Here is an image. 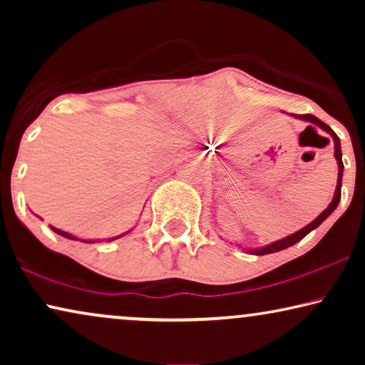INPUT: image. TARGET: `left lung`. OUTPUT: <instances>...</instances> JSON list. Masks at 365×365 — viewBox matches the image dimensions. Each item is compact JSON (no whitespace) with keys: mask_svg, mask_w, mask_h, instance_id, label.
<instances>
[{"mask_svg":"<svg viewBox=\"0 0 365 365\" xmlns=\"http://www.w3.org/2000/svg\"><path fill=\"white\" fill-rule=\"evenodd\" d=\"M291 116L297 118V119H302V121H307L311 124H316V126H319L321 129H324V131L329 133L332 136V141H334V158H336L337 161V166H339V174H337V186H336V192H334V197L332 201L329 206L324 209V211L319 214V216L314 219L312 222H309L307 226H304L302 229H299L297 232L291 234V236L284 237V239H279V241H274L271 244H267V246H262V247H256V249H244V251L251 252V254H256V256H264V254H272V252H279L282 251V249H287L294 246V244L301 241V239H304L307 236L309 232L314 231V229L321 226V224L326 221V219L331 216V214L336 211L337 204L339 201H341V187H342V173H344V164H342V151H341V139L337 138V134L332 131L331 128L327 126L326 123H322L321 119H317L316 116H312V114H291ZM311 128V126H309Z\"/></svg>","mask_w":365,"mask_h":365,"instance_id":"8db88e82","label":"left lung"}]
</instances>
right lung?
<instances>
[{"label": "right lung", "instance_id": "add662e5", "mask_svg": "<svg viewBox=\"0 0 365 365\" xmlns=\"http://www.w3.org/2000/svg\"><path fill=\"white\" fill-rule=\"evenodd\" d=\"M49 227H51L53 231L56 232V234H59V236H63V237H66V239H73V241H83V242H99V239H96V241H89V239H79V237L73 236V234H69V232H66V231H61V229H58V227H53V226H49ZM128 232H131V229H129ZM128 232H124V234H128ZM124 234H121V236H116V237H111V239H108V242L114 241V239H119V237H123Z\"/></svg>", "mask_w": 365, "mask_h": 365}]
</instances>
